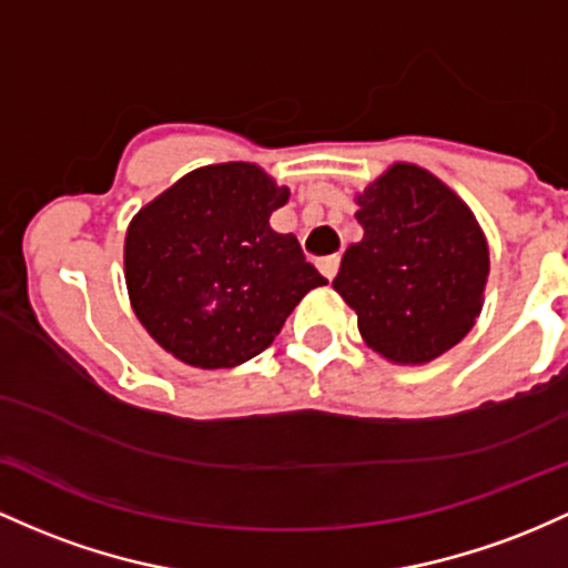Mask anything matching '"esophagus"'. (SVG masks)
Segmentation results:
<instances>
[{
    "mask_svg": "<svg viewBox=\"0 0 568 568\" xmlns=\"http://www.w3.org/2000/svg\"><path fill=\"white\" fill-rule=\"evenodd\" d=\"M316 267L322 271L324 278H335L337 267H341V257L337 254H327V257H318L316 260Z\"/></svg>",
    "mask_w": 568,
    "mask_h": 568,
    "instance_id": "1",
    "label": "esophagus"
}]
</instances>
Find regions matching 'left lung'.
<instances>
[{
  "mask_svg": "<svg viewBox=\"0 0 568 568\" xmlns=\"http://www.w3.org/2000/svg\"><path fill=\"white\" fill-rule=\"evenodd\" d=\"M354 201L365 235L343 254L335 292L375 354L426 365L480 316L490 271L486 233L473 209L416 163H392Z\"/></svg>",
  "mask_w": 568,
  "mask_h": 568,
  "instance_id": "obj_1",
  "label": "left lung"
}]
</instances>
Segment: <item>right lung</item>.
I'll return each instance as SVG.
<instances>
[{
  "mask_svg": "<svg viewBox=\"0 0 568 568\" xmlns=\"http://www.w3.org/2000/svg\"><path fill=\"white\" fill-rule=\"evenodd\" d=\"M290 201L257 163L203 165L139 209L125 286L144 329L184 365L235 367L265 352L327 278L271 214Z\"/></svg>",
  "mask_w": 568,
  "mask_h": 568,
  "instance_id": "add662e5",
  "label": "right lung"
}]
</instances>
